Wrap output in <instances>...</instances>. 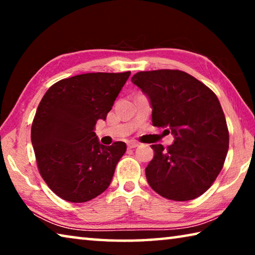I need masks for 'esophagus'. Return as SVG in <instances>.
Listing matches in <instances>:
<instances>
[{"label": "esophagus", "mask_w": 255, "mask_h": 255, "mask_svg": "<svg viewBox=\"0 0 255 255\" xmlns=\"http://www.w3.org/2000/svg\"><path fill=\"white\" fill-rule=\"evenodd\" d=\"M138 145H139V144H138L137 141H135V140H130V141H128V143H127L128 148H135V147H137Z\"/></svg>", "instance_id": "esophagus-1"}]
</instances>
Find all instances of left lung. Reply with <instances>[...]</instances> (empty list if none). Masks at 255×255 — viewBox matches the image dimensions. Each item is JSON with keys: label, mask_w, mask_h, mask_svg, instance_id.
<instances>
[{"label": "left lung", "mask_w": 255, "mask_h": 255, "mask_svg": "<svg viewBox=\"0 0 255 255\" xmlns=\"http://www.w3.org/2000/svg\"><path fill=\"white\" fill-rule=\"evenodd\" d=\"M152 107L153 126L167 128L174 143L152 145L145 169L155 192L187 201L210 188L225 162L230 135L218 98L188 73L178 70L138 72L131 77Z\"/></svg>", "instance_id": "obj_1"}]
</instances>
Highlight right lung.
Masks as SVG:
<instances>
[{"instance_id": "add662e5", "label": "right lung", "mask_w": 255, "mask_h": 255, "mask_svg": "<svg viewBox=\"0 0 255 255\" xmlns=\"http://www.w3.org/2000/svg\"><path fill=\"white\" fill-rule=\"evenodd\" d=\"M130 72L86 73L51 85L31 126L37 165L47 185L70 202L101 195L126 152L124 141L100 144L94 132L106 120Z\"/></svg>"}]
</instances>
